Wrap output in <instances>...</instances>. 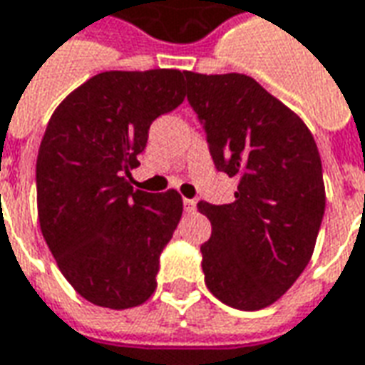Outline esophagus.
Segmentation results:
<instances>
[{"mask_svg": "<svg viewBox=\"0 0 365 365\" xmlns=\"http://www.w3.org/2000/svg\"><path fill=\"white\" fill-rule=\"evenodd\" d=\"M195 205H197V203L193 200H183V207H185L187 213H193V211H195Z\"/></svg>", "mask_w": 365, "mask_h": 365, "instance_id": "esophagus-1", "label": "esophagus"}]
</instances>
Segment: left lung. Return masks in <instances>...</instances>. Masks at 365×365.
<instances>
[{
  "label": "left lung",
  "mask_w": 365,
  "mask_h": 365,
  "mask_svg": "<svg viewBox=\"0 0 365 365\" xmlns=\"http://www.w3.org/2000/svg\"><path fill=\"white\" fill-rule=\"evenodd\" d=\"M187 101L235 201L197 203L211 221L201 245L205 284L227 307L261 310L297 282L314 253L326 191L316 142L297 112L241 73H185Z\"/></svg>",
  "instance_id": "left-lung-1"
}]
</instances>
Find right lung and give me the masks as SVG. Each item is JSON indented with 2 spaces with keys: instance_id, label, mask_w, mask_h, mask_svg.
<instances>
[{
  "instance_id": "right-lung-1",
  "label": "right lung",
  "mask_w": 365,
  "mask_h": 365,
  "mask_svg": "<svg viewBox=\"0 0 365 365\" xmlns=\"http://www.w3.org/2000/svg\"><path fill=\"white\" fill-rule=\"evenodd\" d=\"M185 71H106L51 116L37 156L41 233L71 287L96 307H140L183 211L175 190H134L150 124L185 98Z\"/></svg>"
}]
</instances>
